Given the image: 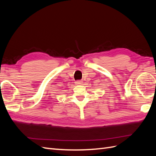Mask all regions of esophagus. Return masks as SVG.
I'll use <instances>...</instances> for the list:
<instances>
[{
  "label": "esophagus",
  "instance_id": "1",
  "mask_svg": "<svg viewBox=\"0 0 156 156\" xmlns=\"http://www.w3.org/2000/svg\"><path fill=\"white\" fill-rule=\"evenodd\" d=\"M75 83H76V84H83V81L79 80V81H77L76 82H75Z\"/></svg>",
  "mask_w": 156,
  "mask_h": 156
}]
</instances>
